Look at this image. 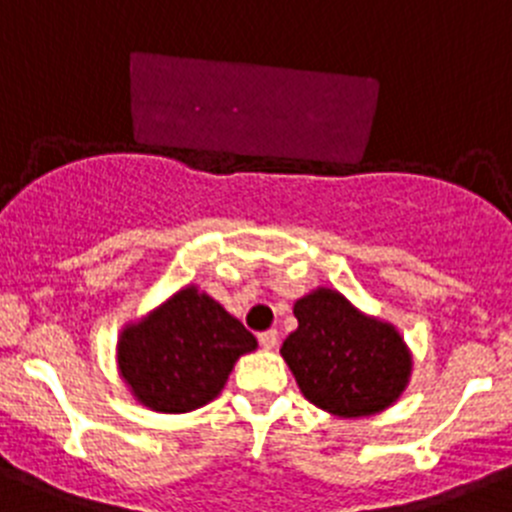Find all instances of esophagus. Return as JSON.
I'll list each match as a JSON object with an SVG mask.
<instances>
[{
    "mask_svg": "<svg viewBox=\"0 0 512 512\" xmlns=\"http://www.w3.org/2000/svg\"><path fill=\"white\" fill-rule=\"evenodd\" d=\"M257 338H260L262 348H275V346H278V331H275V328H270V331H262Z\"/></svg>",
    "mask_w": 512,
    "mask_h": 512,
    "instance_id": "1",
    "label": "esophagus"
}]
</instances>
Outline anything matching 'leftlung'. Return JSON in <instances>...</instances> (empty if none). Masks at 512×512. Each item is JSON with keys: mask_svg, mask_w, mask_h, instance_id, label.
Returning <instances> with one entry per match:
<instances>
[{"mask_svg": "<svg viewBox=\"0 0 512 512\" xmlns=\"http://www.w3.org/2000/svg\"><path fill=\"white\" fill-rule=\"evenodd\" d=\"M293 313L298 328L280 353L305 399L338 417H369L399 399L412 356L394 326L358 313L328 288L300 298Z\"/></svg>", "mask_w": 512, "mask_h": 512, "instance_id": "8db88e82", "label": "left lung"}]
</instances>
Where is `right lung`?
Masks as SVG:
<instances>
[{"instance_id":"1","label":"right lung","mask_w":512,"mask_h":512,"mask_svg":"<svg viewBox=\"0 0 512 512\" xmlns=\"http://www.w3.org/2000/svg\"><path fill=\"white\" fill-rule=\"evenodd\" d=\"M255 336L217 300L184 288L118 338V369L143 407L184 414L204 407L227 384Z\"/></svg>"}]
</instances>
